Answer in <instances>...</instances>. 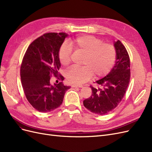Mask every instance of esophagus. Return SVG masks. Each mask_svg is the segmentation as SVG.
Segmentation results:
<instances>
[{"label":"esophagus","instance_id":"34e87169","mask_svg":"<svg viewBox=\"0 0 152 152\" xmlns=\"http://www.w3.org/2000/svg\"><path fill=\"white\" fill-rule=\"evenodd\" d=\"M72 87H82L83 86L82 85H76V84H73L72 85Z\"/></svg>","mask_w":152,"mask_h":152}]
</instances>
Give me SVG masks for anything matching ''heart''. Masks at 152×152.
Instances as JSON below:
<instances>
[{
  "mask_svg": "<svg viewBox=\"0 0 152 152\" xmlns=\"http://www.w3.org/2000/svg\"><path fill=\"white\" fill-rule=\"evenodd\" d=\"M75 51L84 57L83 66H73L66 72L68 82L80 84L89 80L94 75L99 78L107 75L112 70L116 59V50L112 44L103 41L93 35L77 37L72 40ZM72 48L68 42H63L59 49L58 58L63 65L70 62Z\"/></svg>",
  "mask_w": 152,
  "mask_h": 152,
  "instance_id": "b5f03b06",
  "label": "heart"
}]
</instances>
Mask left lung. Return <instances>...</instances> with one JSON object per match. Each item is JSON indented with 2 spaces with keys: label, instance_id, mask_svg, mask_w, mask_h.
Here are the masks:
<instances>
[{
  "label": "left lung",
  "instance_id": "1",
  "mask_svg": "<svg viewBox=\"0 0 152 152\" xmlns=\"http://www.w3.org/2000/svg\"><path fill=\"white\" fill-rule=\"evenodd\" d=\"M116 50L115 66L108 74L96 82L100 86H92V95L86 99L84 107L94 113L103 115L108 113L120 103L130 82V58L125 46L118 40L114 43Z\"/></svg>",
  "mask_w": 152,
  "mask_h": 152
}]
</instances>
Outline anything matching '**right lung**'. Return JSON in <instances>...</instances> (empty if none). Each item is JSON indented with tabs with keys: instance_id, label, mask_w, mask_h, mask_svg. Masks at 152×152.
<instances>
[{
	"instance_id": "1",
	"label": "right lung",
	"mask_w": 152,
	"mask_h": 152,
	"mask_svg": "<svg viewBox=\"0 0 152 152\" xmlns=\"http://www.w3.org/2000/svg\"><path fill=\"white\" fill-rule=\"evenodd\" d=\"M66 33L50 32L32 42L23 58L20 68L21 81L27 100L40 112H48L58 108L70 86L63 82L51 84L53 75L58 79H65L59 75L61 66L58 51Z\"/></svg>"
}]
</instances>
